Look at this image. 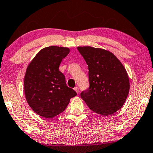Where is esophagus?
Segmentation results:
<instances>
[{"label": "esophagus", "instance_id": "esophagus-1", "mask_svg": "<svg viewBox=\"0 0 153 153\" xmlns=\"http://www.w3.org/2000/svg\"><path fill=\"white\" fill-rule=\"evenodd\" d=\"M74 90H75V91H76L77 94L79 93V88H78V87H77V86L75 87V88H74Z\"/></svg>", "mask_w": 153, "mask_h": 153}]
</instances>
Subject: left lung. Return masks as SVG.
Listing matches in <instances>:
<instances>
[{
    "instance_id": "1",
    "label": "left lung",
    "mask_w": 153,
    "mask_h": 153,
    "mask_svg": "<svg viewBox=\"0 0 153 153\" xmlns=\"http://www.w3.org/2000/svg\"><path fill=\"white\" fill-rule=\"evenodd\" d=\"M88 68L89 88L80 96L89 108L109 116L124 105L129 92L125 68L110 51L91 46L77 47Z\"/></svg>"
}]
</instances>
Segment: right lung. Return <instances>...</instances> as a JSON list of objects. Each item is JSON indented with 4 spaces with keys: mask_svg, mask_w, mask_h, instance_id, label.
<instances>
[{
    "mask_svg": "<svg viewBox=\"0 0 153 153\" xmlns=\"http://www.w3.org/2000/svg\"><path fill=\"white\" fill-rule=\"evenodd\" d=\"M68 48L50 46L40 50L26 69L24 86L26 101L32 110L42 117L52 118L62 113L76 92L68 87L59 71Z\"/></svg>",
    "mask_w": 153,
    "mask_h": 153,
    "instance_id": "add662e5",
    "label": "right lung"
}]
</instances>
